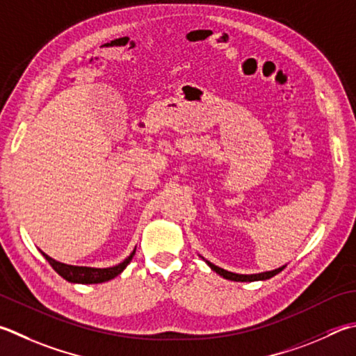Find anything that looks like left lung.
Returning <instances> with one entry per match:
<instances>
[{
  "instance_id": "left-lung-1",
  "label": "left lung",
  "mask_w": 356,
  "mask_h": 356,
  "mask_svg": "<svg viewBox=\"0 0 356 356\" xmlns=\"http://www.w3.org/2000/svg\"><path fill=\"white\" fill-rule=\"evenodd\" d=\"M199 257L202 258V260H204L207 264H209L213 273H216L218 275L224 277V279L234 280V282H258V280H268V279H270V277L277 275V274L282 273V270L286 268V264H283V266L277 268V269H273V270H266V273H258V274H236V273H230V270H225V269H222V268H219V266H216V264H213V263H210V261H207L202 255H199Z\"/></svg>"
}]
</instances>
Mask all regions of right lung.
Listing matches in <instances>:
<instances>
[{
    "label": "right lung",
    "mask_w": 356,
    "mask_h": 356,
    "mask_svg": "<svg viewBox=\"0 0 356 356\" xmlns=\"http://www.w3.org/2000/svg\"><path fill=\"white\" fill-rule=\"evenodd\" d=\"M137 249V248H135ZM135 249L132 250V254L129 255L126 260H122L121 263L115 264V266L111 268H90V266H73V264H67V263H60L51 258L49 255L42 252V255L47 258L48 263L53 266L57 274L63 277L67 282L70 283H82V285H92V283H104L115 279L116 275H120L122 270L126 269V266L131 263L132 257L135 255Z\"/></svg>",
    "instance_id": "1"
}]
</instances>
